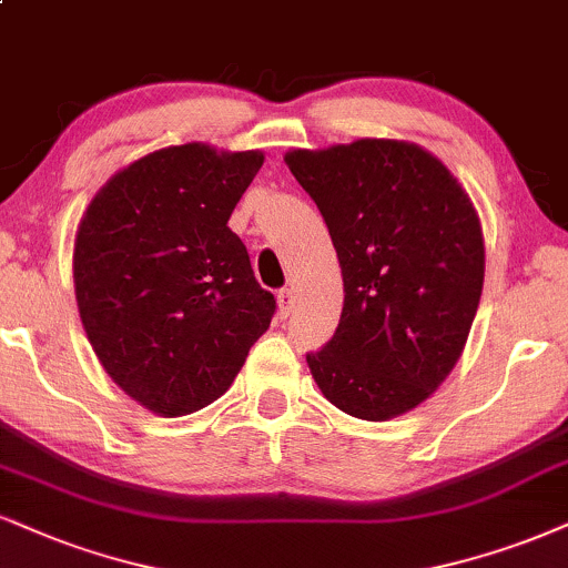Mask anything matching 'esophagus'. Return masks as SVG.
Listing matches in <instances>:
<instances>
[{
  "label": "esophagus",
  "instance_id": "esophagus-1",
  "mask_svg": "<svg viewBox=\"0 0 568 568\" xmlns=\"http://www.w3.org/2000/svg\"><path fill=\"white\" fill-rule=\"evenodd\" d=\"M276 300H278V313H282V316L286 318L292 313V307H295V292L292 290H282L276 295Z\"/></svg>",
  "mask_w": 568,
  "mask_h": 568
}]
</instances>
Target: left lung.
I'll return each mask as SVG.
<instances>
[{
	"label": "left lung",
	"instance_id": "obj_1",
	"mask_svg": "<svg viewBox=\"0 0 568 568\" xmlns=\"http://www.w3.org/2000/svg\"><path fill=\"white\" fill-rule=\"evenodd\" d=\"M324 215L345 303L328 345L307 355L332 405L389 422L422 405L464 353L485 236L447 165L397 139H355L284 155Z\"/></svg>",
	"mask_w": 568,
	"mask_h": 568
}]
</instances>
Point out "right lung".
Instances as JSON below:
<instances>
[{
    "mask_svg": "<svg viewBox=\"0 0 568 568\" xmlns=\"http://www.w3.org/2000/svg\"><path fill=\"white\" fill-rule=\"evenodd\" d=\"M261 150L163 146L121 168L83 210L73 284L108 376L163 418L219 400L276 300L229 229Z\"/></svg>",
    "mask_w": 568,
    "mask_h": 568,
    "instance_id": "add662e5",
    "label": "right lung"
}]
</instances>
